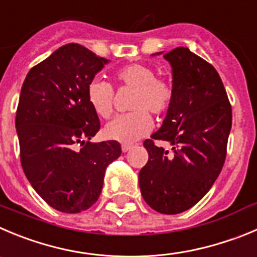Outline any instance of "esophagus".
Listing matches in <instances>:
<instances>
[{"label":"esophagus","mask_w":257,"mask_h":257,"mask_svg":"<svg viewBox=\"0 0 257 257\" xmlns=\"http://www.w3.org/2000/svg\"><path fill=\"white\" fill-rule=\"evenodd\" d=\"M132 147H133L132 145H121V151H123V152H128Z\"/></svg>","instance_id":"1"}]
</instances>
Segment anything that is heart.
I'll return each instance as SVG.
<instances>
[{
	"instance_id": "1",
	"label": "heart",
	"mask_w": 257,
	"mask_h": 257,
	"mask_svg": "<svg viewBox=\"0 0 257 257\" xmlns=\"http://www.w3.org/2000/svg\"><path fill=\"white\" fill-rule=\"evenodd\" d=\"M115 77L121 85L134 88L131 107L133 111L115 116L105 125V138L121 143L140 140L152 129L153 121L148 111L160 115L170 107L174 97L172 86L156 77L155 69L136 63L123 67ZM87 100L93 111L107 119L114 110V90L109 82L96 77L87 86Z\"/></svg>"
}]
</instances>
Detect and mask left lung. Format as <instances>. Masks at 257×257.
I'll return each instance as SVG.
<instances>
[{
    "label": "left lung",
    "mask_w": 257,
    "mask_h": 257,
    "mask_svg": "<svg viewBox=\"0 0 257 257\" xmlns=\"http://www.w3.org/2000/svg\"><path fill=\"white\" fill-rule=\"evenodd\" d=\"M161 54V53H157ZM172 68V97L164 124L143 146V199L156 212L177 214L198 203L220 174L232 126V107L214 67L188 48L164 54ZM172 143L173 152L154 140Z\"/></svg>",
    "instance_id": "left-lung-1"
}]
</instances>
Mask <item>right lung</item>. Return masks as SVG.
Segmentation results:
<instances>
[{
    "label": "right lung",
    "mask_w": 257,
    "mask_h": 257,
    "mask_svg": "<svg viewBox=\"0 0 257 257\" xmlns=\"http://www.w3.org/2000/svg\"><path fill=\"white\" fill-rule=\"evenodd\" d=\"M107 63L69 43L33 67L21 87L15 120L21 166L34 190L59 212L92 207L105 170L121 153L116 141L90 142L100 120L88 104L87 86Z\"/></svg>",
    "instance_id": "right-lung-1"
}]
</instances>
